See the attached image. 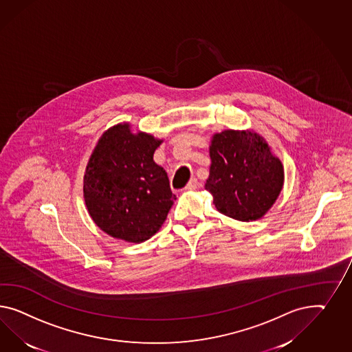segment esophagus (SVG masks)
I'll return each instance as SVG.
<instances>
[{"label":"esophagus","mask_w":352,"mask_h":352,"mask_svg":"<svg viewBox=\"0 0 352 352\" xmlns=\"http://www.w3.org/2000/svg\"><path fill=\"white\" fill-rule=\"evenodd\" d=\"M199 181L196 179V178H193V179H190V182H188V184L186 186V190H197L199 188Z\"/></svg>","instance_id":"obj_1"}]
</instances>
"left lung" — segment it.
<instances>
[{
  "instance_id": "left-lung-1",
  "label": "left lung",
  "mask_w": 352,
  "mask_h": 352,
  "mask_svg": "<svg viewBox=\"0 0 352 352\" xmlns=\"http://www.w3.org/2000/svg\"><path fill=\"white\" fill-rule=\"evenodd\" d=\"M210 175L205 190L219 212L241 221L263 218L285 183L282 162L254 131H223L210 144Z\"/></svg>"
}]
</instances>
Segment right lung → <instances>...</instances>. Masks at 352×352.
I'll return each mask as SVG.
<instances>
[{
	"mask_svg": "<svg viewBox=\"0 0 352 352\" xmlns=\"http://www.w3.org/2000/svg\"><path fill=\"white\" fill-rule=\"evenodd\" d=\"M162 140L132 133L128 123L107 129L92 152L83 179L87 210L96 226L125 242L147 241L162 228L175 195L153 162Z\"/></svg>",
	"mask_w": 352,
	"mask_h": 352,
	"instance_id": "add662e5",
	"label": "right lung"
}]
</instances>
